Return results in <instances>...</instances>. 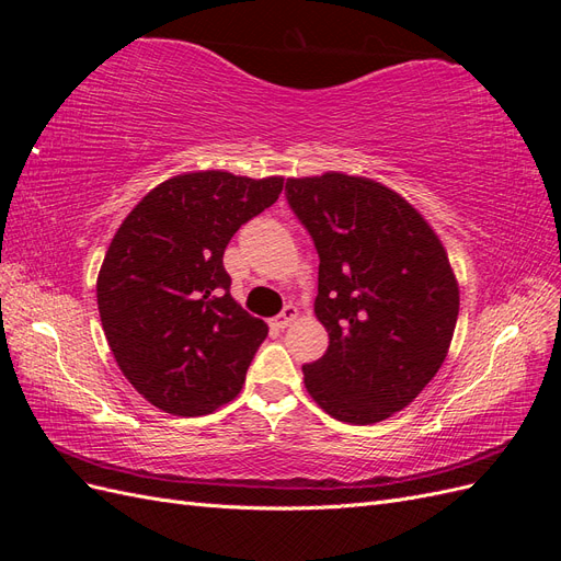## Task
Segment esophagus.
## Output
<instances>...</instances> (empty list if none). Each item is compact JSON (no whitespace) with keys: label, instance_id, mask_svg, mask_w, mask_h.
Instances as JSON below:
<instances>
[{"label":"esophagus","instance_id":"esophagus-1","mask_svg":"<svg viewBox=\"0 0 561 561\" xmlns=\"http://www.w3.org/2000/svg\"><path fill=\"white\" fill-rule=\"evenodd\" d=\"M297 318V309L293 307V304H287V307L276 316V318H271V328H276V330H285L287 325H290V322Z\"/></svg>","mask_w":561,"mask_h":561}]
</instances>
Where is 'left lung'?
Masks as SVG:
<instances>
[{"label": "left lung", "instance_id": "left-lung-1", "mask_svg": "<svg viewBox=\"0 0 561 561\" xmlns=\"http://www.w3.org/2000/svg\"><path fill=\"white\" fill-rule=\"evenodd\" d=\"M285 196L318 250L316 318L330 334L304 365L309 396L336 421L369 426L410 404L443 367L458 283L433 227L369 178H290Z\"/></svg>", "mask_w": 561, "mask_h": 561}]
</instances>
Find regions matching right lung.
<instances>
[{
  "mask_svg": "<svg viewBox=\"0 0 561 561\" xmlns=\"http://www.w3.org/2000/svg\"><path fill=\"white\" fill-rule=\"evenodd\" d=\"M280 192L283 178L184 173L114 233L98 274L100 320L118 369L159 410L203 416L241 393L268 328L231 297L222 257Z\"/></svg>",
  "mask_w": 561,
  "mask_h": 561,
  "instance_id": "obj_1",
  "label": "right lung"
}]
</instances>
